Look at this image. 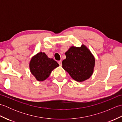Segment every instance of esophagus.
Returning <instances> with one entry per match:
<instances>
[{
  "mask_svg": "<svg viewBox=\"0 0 122 122\" xmlns=\"http://www.w3.org/2000/svg\"><path fill=\"white\" fill-rule=\"evenodd\" d=\"M58 63H59V64L60 66H62V61H58Z\"/></svg>",
  "mask_w": 122,
  "mask_h": 122,
  "instance_id": "34e87169",
  "label": "esophagus"
}]
</instances>
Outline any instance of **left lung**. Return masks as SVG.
I'll use <instances>...</instances> for the list:
<instances>
[{"label": "left lung", "mask_w": 122, "mask_h": 122, "mask_svg": "<svg viewBox=\"0 0 122 122\" xmlns=\"http://www.w3.org/2000/svg\"><path fill=\"white\" fill-rule=\"evenodd\" d=\"M66 59L62 61V68L73 79L83 82L92 76L95 59L86 46H71L65 53Z\"/></svg>", "instance_id": "left-lung-1"}]
</instances>
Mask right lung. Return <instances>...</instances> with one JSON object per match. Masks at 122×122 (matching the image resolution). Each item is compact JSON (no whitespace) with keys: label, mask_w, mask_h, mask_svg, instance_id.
I'll list each match as a JSON object with an SVG mask.
<instances>
[{"label":"right lung","mask_w":122,"mask_h":122,"mask_svg":"<svg viewBox=\"0 0 122 122\" xmlns=\"http://www.w3.org/2000/svg\"><path fill=\"white\" fill-rule=\"evenodd\" d=\"M30 71L38 81H43L50 76L51 71L59 66L53 59L49 58L44 52H39L33 56L29 64Z\"/></svg>","instance_id":"right-lung-1"}]
</instances>
